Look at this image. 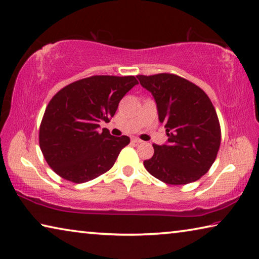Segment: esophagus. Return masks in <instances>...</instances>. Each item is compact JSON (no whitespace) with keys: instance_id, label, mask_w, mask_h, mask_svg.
Listing matches in <instances>:
<instances>
[{"instance_id":"1","label":"esophagus","mask_w":259,"mask_h":259,"mask_svg":"<svg viewBox=\"0 0 259 259\" xmlns=\"http://www.w3.org/2000/svg\"><path fill=\"white\" fill-rule=\"evenodd\" d=\"M131 141H133L134 143H137V144H139V143L143 142L142 139H139V138H137V137H133V138H131Z\"/></svg>"}]
</instances>
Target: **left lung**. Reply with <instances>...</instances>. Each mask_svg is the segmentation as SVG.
Here are the masks:
<instances>
[{
	"label": "left lung",
	"mask_w": 259,
	"mask_h": 259,
	"mask_svg": "<svg viewBox=\"0 0 259 259\" xmlns=\"http://www.w3.org/2000/svg\"><path fill=\"white\" fill-rule=\"evenodd\" d=\"M137 78L157 102L159 121L168 141L153 144V157L144 161L151 175L167 184H188L210 169L218 154L221 129L210 98L202 89L174 73Z\"/></svg>",
	"instance_id": "1"
}]
</instances>
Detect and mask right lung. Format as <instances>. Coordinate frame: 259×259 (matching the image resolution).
I'll list each match as a JSON object with an SVG mask.
<instances>
[{"label":"right lung","instance_id":"1","mask_svg":"<svg viewBox=\"0 0 259 259\" xmlns=\"http://www.w3.org/2000/svg\"><path fill=\"white\" fill-rule=\"evenodd\" d=\"M138 80L134 76H91L60 90L45 110L39 144L57 175L84 183L106 173L116 161L128 136L114 137L100 122H109L126 92Z\"/></svg>","mask_w":259,"mask_h":259}]
</instances>
